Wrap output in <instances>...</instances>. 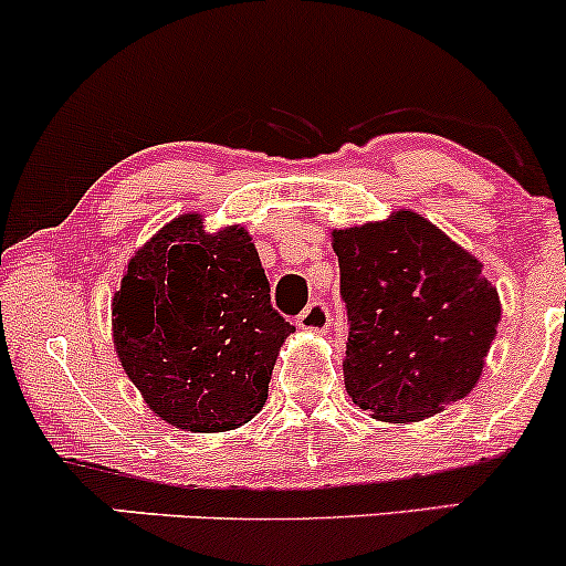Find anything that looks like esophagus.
<instances>
[{
  "instance_id": "esophagus-1",
  "label": "esophagus",
  "mask_w": 566,
  "mask_h": 566,
  "mask_svg": "<svg viewBox=\"0 0 566 566\" xmlns=\"http://www.w3.org/2000/svg\"><path fill=\"white\" fill-rule=\"evenodd\" d=\"M295 324L301 329H308V333H327V329L333 327V316H329L327 305L316 301V303H311L301 316H297Z\"/></svg>"
}]
</instances>
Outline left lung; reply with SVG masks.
Masks as SVG:
<instances>
[{
	"label": "left lung",
	"instance_id": "obj_1",
	"mask_svg": "<svg viewBox=\"0 0 566 566\" xmlns=\"http://www.w3.org/2000/svg\"><path fill=\"white\" fill-rule=\"evenodd\" d=\"M348 308L343 375L359 409L418 423L465 399L500 324L482 263L412 210L333 231Z\"/></svg>",
	"mask_w": 566,
	"mask_h": 566
}]
</instances>
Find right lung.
<instances>
[{
	"instance_id": "1",
	"label": "right lung",
	"mask_w": 566,
	"mask_h": 566,
	"mask_svg": "<svg viewBox=\"0 0 566 566\" xmlns=\"http://www.w3.org/2000/svg\"><path fill=\"white\" fill-rule=\"evenodd\" d=\"M244 226L172 218L129 258L112 301L114 348L157 418L191 433L250 423L292 333Z\"/></svg>"
}]
</instances>
